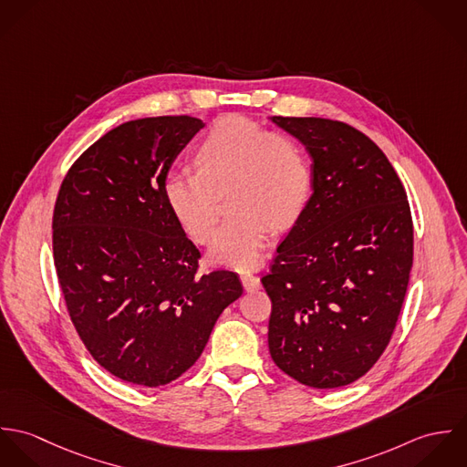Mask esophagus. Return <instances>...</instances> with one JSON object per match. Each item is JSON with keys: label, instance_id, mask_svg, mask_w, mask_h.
Returning a JSON list of instances; mask_svg holds the SVG:
<instances>
[{"label": "esophagus", "instance_id": "esophagus-1", "mask_svg": "<svg viewBox=\"0 0 467 467\" xmlns=\"http://www.w3.org/2000/svg\"><path fill=\"white\" fill-rule=\"evenodd\" d=\"M241 282L246 291H257L261 289V278L250 271H241Z\"/></svg>", "mask_w": 467, "mask_h": 467}]
</instances>
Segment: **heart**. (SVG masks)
Segmentation results:
<instances>
[{"label":"heart","instance_id":"1","mask_svg":"<svg viewBox=\"0 0 467 467\" xmlns=\"http://www.w3.org/2000/svg\"><path fill=\"white\" fill-rule=\"evenodd\" d=\"M194 165L196 172L167 174L163 196L183 230L204 244L215 232L221 196L228 194L234 213L210 246V257L228 266H254L269 230L289 228L311 194L313 169L304 143L243 115L223 117L210 128Z\"/></svg>","mask_w":467,"mask_h":467}]
</instances>
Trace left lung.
Segmentation results:
<instances>
[{
    "instance_id": "8db88e82",
    "label": "left lung",
    "mask_w": 467,
    "mask_h": 467,
    "mask_svg": "<svg viewBox=\"0 0 467 467\" xmlns=\"http://www.w3.org/2000/svg\"><path fill=\"white\" fill-rule=\"evenodd\" d=\"M313 158V194L276 248L263 285L269 354L289 378L337 389L365 376L396 329L413 265L400 176L356 128L273 117Z\"/></svg>"
}]
</instances>
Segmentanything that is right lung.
I'll use <instances>...</instances> for the list:
<instances>
[{
    "mask_svg": "<svg viewBox=\"0 0 467 467\" xmlns=\"http://www.w3.org/2000/svg\"><path fill=\"white\" fill-rule=\"evenodd\" d=\"M201 128L180 115L111 130L73 161L54 206V263L75 331L102 368L149 389L185 374L243 295L237 273H200V250L163 196Z\"/></svg>",
    "mask_w": 467,
    "mask_h": 467,
    "instance_id": "right-lung-1",
    "label": "right lung"
}]
</instances>
